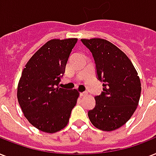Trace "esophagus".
Segmentation results:
<instances>
[{
    "instance_id": "obj_1",
    "label": "esophagus",
    "mask_w": 156,
    "mask_h": 156,
    "mask_svg": "<svg viewBox=\"0 0 156 156\" xmlns=\"http://www.w3.org/2000/svg\"><path fill=\"white\" fill-rule=\"evenodd\" d=\"M80 94L81 97H84V96H86V95L88 94V93H87V92H83V93H80Z\"/></svg>"
}]
</instances>
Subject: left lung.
<instances>
[{
    "label": "left lung",
    "instance_id": "1",
    "mask_svg": "<svg viewBox=\"0 0 156 156\" xmlns=\"http://www.w3.org/2000/svg\"><path fill=\"white\" fill-rule=\"evenodd\" d=\"M94 59L102 92L94 97L96 105L88 112L94 126L113 131L123 126L137 109L141 81L132 62L124 52L104 39H81Z\"/></svg>",
    "mask_w": 156,
    "mask_h": 156
}]
</instances>
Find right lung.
<instances>
[{
    "label": "right lung",
    "instance_id": "add662e5",
    "mask_svg": "<svg viewBox=\"0 0 156 156\" xmlns=\"http://www.w3.org/2000/svg\"><path fill=\"white\" fill-rule=\"evenodd\" d=\"M76 38L53 39L29 59L18 85L17 97L24 115L44 133H56L67 126L79 93L58 84Z\"/></svg>",
    "mask_w": 156,
    "mask_h": 156
}]
</instances>
